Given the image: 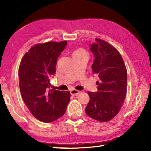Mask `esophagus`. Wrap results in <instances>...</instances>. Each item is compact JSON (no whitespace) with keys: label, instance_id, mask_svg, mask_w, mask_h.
I'll return each instance as SVG.
<instances>
[{"label":"esophagus","instance_id":"1","mask_svg":"<svg viewBox=\"0 0 151 151\" xmlns=\"http://www.w3.org/2000/svg\"><path fill=\"white\" fill-rule=\"evenodd\" d=\"M70 93L71 94V95H77V94L80 93L81 92L78 90H75V89H73V90H71L70 91Z\"/></svg>","mask_w":151,"mask_h":151}]
</instances>
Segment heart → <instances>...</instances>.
<instances>
[{"label": "heart", "mask_w": 151, "mask_h": 151, "mask_svg": "<svg viewBox=\"0 0 151 151\" xmlns=\"http://www.w3.org/2000/svg\"><path fill=\"white\" fill-rule=\"evenodd\" d=\"M83 52H85V50H83V49H81V48H79V49L76 50L75 52H73V55H80V54H81V53H83Z\"/></svg>", "instance_id": "b5f03b06"}]
</instances>
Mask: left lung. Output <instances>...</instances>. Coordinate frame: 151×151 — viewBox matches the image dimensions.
<instances>
[{"instance_id":"obj_1","label":"left lung","mask_w":151,"mask_h":151,"mask_svg":"<svg viewBox=\"0 0 151 151\" xmlns=\"http://www.w3.org/2000/svg\"><path fill=\"white\" fill-rule=\"evenodd\" d=\"M90 50L94 58L92 71L99 77L98 91L88 92L90 101L85 112L94 120L107 122L118 114L124 102L127 71L119 51L104 40L96 39Z\"/></svg>"}]
</instances>
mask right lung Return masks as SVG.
Returning <instances> with one entry per match:
<instances>
[{
    "instance_id": "1",
    "label": "right lung",
    "mask_w": 151,
    "mask_h": 151,
    "mask_svg": "<svg viewBox=\"0 0 151 151\" xmlns=\"http://www.w3.org/2000/svg\"><path fill=\"white\" fill-rule=\"evenodd\" d=\"M66 45V41L35 45L20 64L22 98L32 115L42 122H51L62 116L70 101L69 92L50 89L49 81L56 73L57 58Z\"/></svg>"
}]
</instances>
